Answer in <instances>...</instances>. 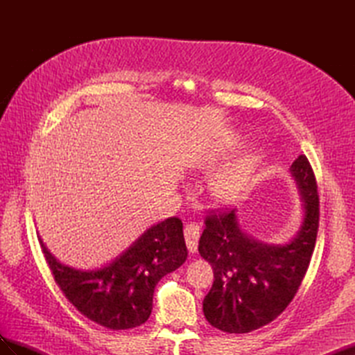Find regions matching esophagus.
<instances>
[{"label": "esophagus", "mask_w": 355, "mask_h": 355, "mask_svg": "<svg viewBox=\"0 0 355 355\" xmlns=\"http://www.w3.org/2000/svg\"><path fill=\"white\" fill-rule=\"evenodd\" d=\"M184 234H185V241H187V245L189 252H197L198 249V240H200V227L197 223L191 222L188 223L185 230H184Z\"/></svg>", "instance_id": "obj_1"}]
</instances>
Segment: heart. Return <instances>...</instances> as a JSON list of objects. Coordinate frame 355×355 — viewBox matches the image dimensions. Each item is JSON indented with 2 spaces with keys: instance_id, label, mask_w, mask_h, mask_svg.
I'll use <instances>...</instances> for the list:
<instances>
[{
  "instance_id": "obj_1",
  "label": "heart",
  "mask_w": 355,
  "mask_h": 355,
  "mask_svg": "<svg viewBox=\"0 0 355 355\" xmlns=\"http://www.w3.org/2000/svg\"><path fill=\"white\" fill-rule=\"evenodd\" d=\"M235 144L237 141L225 142L211 148L210 151L201 155L200 168L211 170L214 166H218L222 159L230 155ZM257 163H259L257 153H245L219 167L209 179L207 189L211 198L218 202H232L237 200L249 184Z\"/></svg>"
}]
</instances>
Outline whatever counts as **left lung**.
Returning a JSON list of instances; mask_svg holds the SVG:
<instances>
[{
  "label": "left lung",
  "mask_w": 355,
  "mask_h": 355,
  "mask_svg": "<svg viewBox=\"0 0 355 355\" xmlns=\"http://www.w3.org/2000/svg\"><path fill=\"white\" fill-rule=\"evenodd\" d=\"M304 222L287 244H266L241 231L237 210H211L204 223L198 252L211 268L214 282L202 300L209 323L227 333H249L271 323L292 302L313 256L320 202L313 167L299 155L292 167Z\"/></svg>",
  "instance_id": "left-lung-1"
}]
</instances>
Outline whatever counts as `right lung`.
Listing matches in <instances>:
<instances>
[{
	"label": "right lung",
	"instance_id": "obj_1",
	"mask_svg": "<svg viewBox=\"0 0 355 355\" xmlns=\"http://www.w3.org/2000/svg\"><path fill=\"white\" fill-rule=\"evenodd\" d=\"M38 240L63 295L84 317L111 330L144 324L151 315L157 283L188 257L179 218L146 230L125 252L98 270L81 271L62 265Z\"/></svg>",
	"mask_w": 355,
	"mask_h": 355
}]
</instances>
